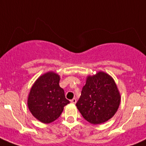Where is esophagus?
Masks as SVG:
<instances>
[{
	"instance_id": "34e87169",
	"label": "esophagus",
	"mask_w": 146,
	"mask_h": 146,
	"mask_svg": "<svg viewBox=\"0 0 146 146\" xmlns=\"http://www.w3.org/2000/svg\"><path fill=\"white\" fill-rule=\"evenodd\" d=\"M70 102H71V103H73V104H76V99L75 98H73V99L71 100Z\"/></svg>"
}]
</instances>
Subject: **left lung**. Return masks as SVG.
<instances>
[{
    "instance_id": "left-lung-1",
    "label": "left lung",
    "mask_w": 146,
    "mask_h": 146,
    "mask_svg": "<svg viewBox=\"0 0 146 146\" xmlns=\"http://www.w3.org/2000/svg\"><path fill=\"white\" fill-rule=\"evenodd\" d=\"M120 99V94L113 78L100 71L96 75L87 76L76 105L85 120L92 124H100L115 114Z\"/></svg>"
}]
</instances>
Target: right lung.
I'll use <instances>...</instances> for the list:
<instances>
[{"mask_svg":"<svg viewBox=\"0 0 146 146\" xmlns=\"http://www.w3.org/2000/svg\"><path fill=\"white\" fill-rule=\"evenodd\" d=\"M60 76L48 72L38 78L28 96L29 111L37 120L50 123L59 117L65 105L70 103L59 86Z\"/></svg>","mask_w":146,"mask_h":146,"instance_id":"1","label":"right lung"}]
</instances>
